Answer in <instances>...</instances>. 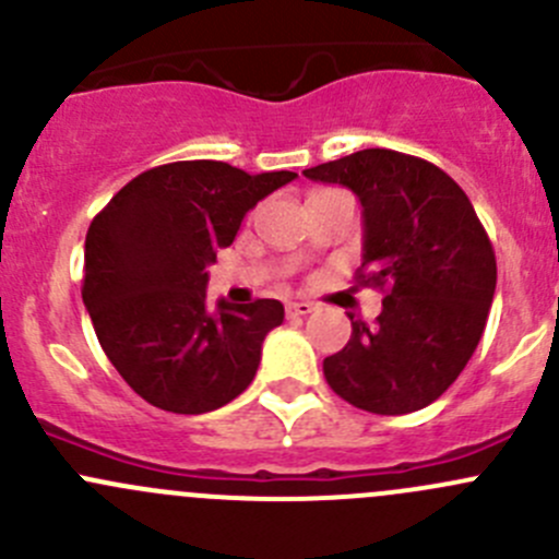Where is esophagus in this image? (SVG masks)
<instances>
[{"label":"esophagus","mask_w":559,"mask_h":559,"mask_svg":"<svg viewBox=\"0 0 559 559\" xmlns=\"http://www.w3.org/2000/svg\"><path fill=\"white\" fill-rule=\"evenodd\" d=\"M313 311H316L313 302H286V313L289 316H308Z\"/></svg>","instance_id":"1"}]
</instances>
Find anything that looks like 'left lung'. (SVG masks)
Instances as JSON below:
<instances>
[{
	"instance_id": "1",
	"label": "left lung",
	"mask_w": 559,
	"mask_h": 559,
	"mask_svg": "<svg viewBox=\"0 0 559 559\" xmlns=\"http://www.w3.org/2000/svg\"><path fill=\"white\" fill-rule=\"evenodd\" d=\"M359 197L365 253L357 284L384 292L376 326L324 359V379L354 408L381 416L441 397L476 352L498 264L465 191L441 167L389 148H365L306 170Z\"/></svg>"
}]
</instances>
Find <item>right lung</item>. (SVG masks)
Returning <instances> with one entry per match:
<instances>
[{"mask_svg":"<svg viewBox=\"0 0 559 559\" xmlns=\"http://www.w3.org/2000/svg\"><path fill=\"white\" fill-rule=\"evenodd\" d=\"M297 173L227 162H173L129 180L86 233L83 302L99 346L145 403L207 414L257 376L262 341L284 321L278 300L205 306L207 267L240 222Z\"/></svg>","mask_w":559,"mask_h":559,"instance_id":"add662e5","label":"right lung"}]
</instances>
